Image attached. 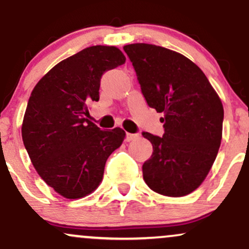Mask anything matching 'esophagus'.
Wrapping results in <instances>:
<instances>
[{"label":"esophagus","instance_id":"34e87169","mask_svg":"<svg viewBox=\"0 0 249 249\" xmlns=\"http://www.w3.org/2000/svg\"><path fill=\"white\" fill-rule=\"evenodd\" d=\"M136 138H138V134L137 133H126V136H125V141L126 142H131V141H134Z\"/></svg>","mask_w":249,"mask_h":249}]
</instances>
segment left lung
Here are the masks:
<instances>
[{"label": "left lung", "instance_id": "1", "mask_svg": "<svg viewBox=\"0 0 249 249\" xmlns=\"http://www.w3.org/2000/svg\"><path fill=\"white\" fill-rule=\"evenodd\" d=\"M147 105L162 112V137L142 132L153 146L142 178L154 192L184 196L210 172L222 137L224 107L201 69L181 53L146 43L124 47Z\"/></svg>", "mask_w": 249, "mask_h": 249}]
</instances>
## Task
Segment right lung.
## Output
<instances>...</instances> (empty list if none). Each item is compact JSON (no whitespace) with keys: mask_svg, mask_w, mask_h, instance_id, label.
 <instances>
[{"mask_svg":"<svg viewBox=\"0 0 249 249\" xmlns=\"http://www.w3.org/2000/svg\"><path fill=\"white\" fill-rule=\"evenodd\" d=\"M116 47L93 45L51 69L34 88L22 124V139L39 177L67 199L98 187L110 154L124 130H101L88 121V107L99 101L104 72L124 64Z\"/></svg>","mask_w":249,"mask_h":249,"instance_id":"add662e5","label":"right lung"}]
</instances>
